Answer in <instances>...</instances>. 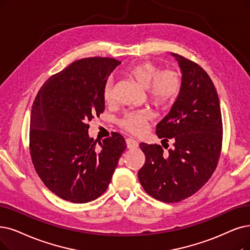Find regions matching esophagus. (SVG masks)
<instances>
[{
	"label": "esophagus",
	"instance_id": "34e87169",
	"mask_svg": "<svg viewBox=\"0 0 250 250\" xmlns=\"http://www.w3.org/2000/svg\"><path fill=\"white\" fill-rule=\"evenodd\" d=\"M126 145H127L128 148H136L138 146V142L135 141V139H133V138H127Z\"/></svg>",
	"mask_w": 250,
	"mask_h": 250
}]
</instances>
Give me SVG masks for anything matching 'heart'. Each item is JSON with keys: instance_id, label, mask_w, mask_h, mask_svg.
I'll list each match as a JSON object with an SVG mask.
<instances>
[{"instance_id": "1", "label": "heart", "mask_w": 250, "mask_h": 250, "mask_svg": "<svg viewBox=\"0 0 250 250\" xmlns=\"http://www.w3.org/2000/svg\"><path fill=\"white\" fill-rule=\"evenodd\" d=\"M126 75L139 87L146 90L147 99L158 106L166 105L174 101L182 85L179 74L172 69L160 72V68L151 62H143L130 65L126 69ZM114 96V84L108 80L104 85L103 97L105 104H111ZM151 119L147 111L128 113L122 119L121 124L132 133H142Z\"/></svg>"}]
</instances>
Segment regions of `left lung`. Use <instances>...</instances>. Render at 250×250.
<instances>
[{"instance_id": "1", "label": "left lung", "mask_w": 250, "mask_h": 250, "mask_svg": "<svg viewBox=\"0 0 250 250\" xmlns=\"http://www.w3.org/2000/svg\"><path fill=\"white\" fill-rule=\"evenodd\" d=\"M170 54L181 68L182 85L156 133L162 144L172 139L174 146L164 153L160 145L142 143L146 162L138 170L145 191L167 203L191 197L207 183L216 168L223 141L221 105L211 79L197 63Z\"/></svg>"}]
</instances>
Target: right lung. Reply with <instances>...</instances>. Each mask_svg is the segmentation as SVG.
<instances>
[{
    "mask_svg": "<svg viewBox=\"0 0 250 250\" xmlns=\"http://www.w3.org/2000/svg\"><path fill=\"white\" fill-rule=\"evenodd\" d=\"M120 64L114 58L79 59L48 79L33 104V164L44 185L66 201L87 203L102 196L126 148L117 132L99 146L88 133V123L104 112V85Z\"/></svg>",
    "mask_w": 250,
    "mask_h": 250,
    "instance_id": "right-lung-1",
    "label": "right lung"
}]
</instances>
